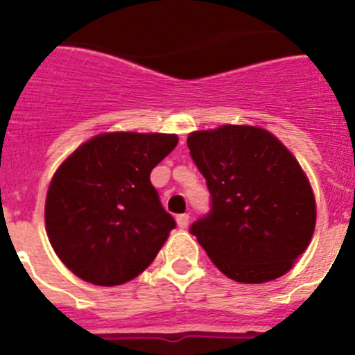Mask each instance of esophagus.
Returning <instances> with one entry per match:
<instances>
[{
    "mask_svg": "<svg viewBox=\"0 0 355 355\" xmlns=\"http://www.w3.org/2000/svg\"><path fill=\"white\" fill-rule=\"evenodd\" d=\"M188 224H190V216H188V213H183V215H178V225H180L181 229H187Z\"/></svg>",
    "mask_w": 355,
    "mask_h": 355,
    "instance_id": "34e87169",
    "label": "esophagus"
}]
</instances>
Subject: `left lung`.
Returning a JSON list of instances; mask_svg holds the SVG:
<instances>
[{
	"mask_svg": "<svg viewBox=\"0 0 355 355\" xmlns=\"http://www.w3.org/2000/svg\"><path fill=\"white\" fill-rule=\"evenodd\" d=\"M187 144L211 196L209 213L190 227L209 259L238 283L286 274L316 220L311 184L295 156L254 126L196 131Z\"/></svg>",
	"mask_w": 355,
	"mask_h": 355,
	"instance_id": "left-lung-1",
	"label": "left lung"
}]
</instances>
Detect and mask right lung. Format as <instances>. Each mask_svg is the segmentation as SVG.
Segmentation results:
<instances>
[{"label":"right lung","instance_id":"1","mask_svg":"<svg viewBox=\"0 0 355 355\" xmlns=\"http://www.w3.org/2000/svg\"><path fill=\"white\" fill-rule=\"evenodd\" d=\"M175 146V135H97L58 167L46 197V231L72 274L117 286L153 263L175 220L150 171Z\"/></svg>","mask_w":355,"mask_h":355}]
</instances>
